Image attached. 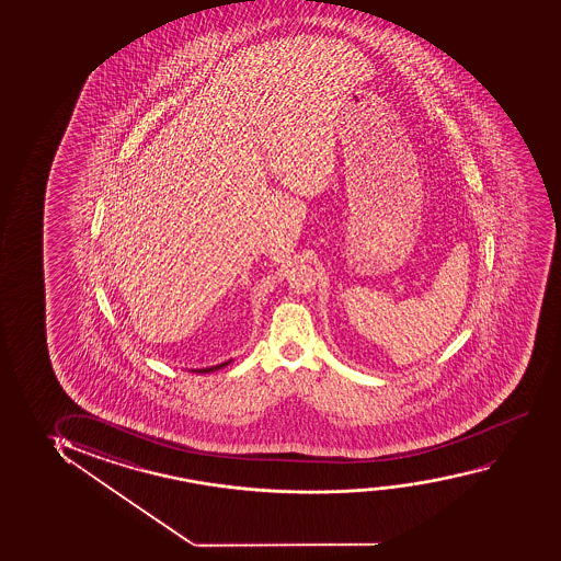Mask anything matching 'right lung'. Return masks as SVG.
<instances>
[{
    "label": "right lung",
    "mask_w": 561,
    "mask_h": 561,
    "mask_svg": "<svg viewBox=\"0 0 561 561\" xmlns=\"http://www.w3.org/2000/svg\"><path fill=\"white\" fill-rule=\"evenodd\" d=\"M229 363H231V360H225V363H221V365L209 366V368H201L198 373H214V370H219V368H224V366L229 365Z\"/></svg>",
    "instance_id": "1"
}]
</instances>
